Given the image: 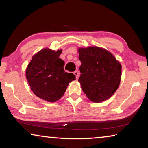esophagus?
<instances>
[{
    "label": "esophagus",
    "instance_id": "34e87169",
    "mask_svg": "<svg viewBox=\"0 0 148 148\" xmlns=\"http://www.w3.org/2000/svg\"><path fill=\"white\" fill-rule=\"evenodd\" d=\"M74 74L75 76H76V79L78 78V77H79V74L78 71H74Z\"/></svg>",
    "mask_w": 148,
    "mask_h": 148
}]
</instances>
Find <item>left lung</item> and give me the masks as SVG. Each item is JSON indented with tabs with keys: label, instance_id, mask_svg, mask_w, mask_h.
Returning a JSON list of instances; mask_svg holds the SVG:
<instances>
[{
	"label": "left lung",
	"instance_id": "obj_1",
	"mask_svg": "<svg viewBox=\"0 0 148 148\" xmlns=\"http://www.w3.org/2000/svg\"><path fill=\"white\" fill-rule=\"evenodd\" d=\"M81 75L78 82L90 101L101 102L117 91L121 78V64L108 50L97 46L79 47Z\"/></svg>",
	"mask_w": 148,
	"mask_h": 148
}]
</instances>
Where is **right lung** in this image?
<instances>
[{"label": "right lung", "mask_w": 148, "mask_h": 148, "mask_svg": "<svg viewBox=\"0 0 148 148\" xmlns=\"http://www.w3.org/2000/svg\"><path fill=\"white\" fill-rule=\"evenodd\" d=\"M62 50L41 49L34 55L26 69V77L37 97L55 102L63 96L70 82L76 76L64 71V61L59 58Z\"/></svg>", "instance_id": "right-lung-1"}]
</instances>
